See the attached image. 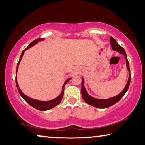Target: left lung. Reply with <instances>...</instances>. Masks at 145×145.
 <instances>
[{"label": "left lung", "mask_w": 145, "mask_h": 145, "mask_svg": "<svg viewBox=\"0 0 145 145\" xmlns=\"http://www.w3.org/2000/svg\"><path fill=\"white\" fill-rule=\"evenodd\" d=\"M110 43L111 48L113 51H116L119 53L122 54L124 57H125L126 60V67L127 68V70L129 72V76L128 79V82L127 83L125 88L121 92L118 94L117 95L114 96V97L106 99H97L95 97H93L92 96L90 95L87 92V90L84 86V79L82 78V89H81V92H82V95L85 101V103H87L88 105L93 106V107L97 108H107L110 107V106L115 105L117 102H118L121 98L123 97L125 93L128 90L129 85L131 83V71H130V67H129V63L127 60V56L126 53L125 52V50L121 46L118 44V42L116 41V40L114 39L113 37H110Z\"/></svg>", "instance_id": "left-lung-1"}]
</instances>
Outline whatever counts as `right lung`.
Returning <instances> with one entry per match:
<instances>
[{"label": "right lung", "mask_w": 145, "mask_h": 145, "mask_svg": "<svg viewBox=\"0 0 145 145\" xmlns=\"http://www.w3.org/2000/svg\"><path fill=\"white\" fill-rule=\"evenodd\" d=\"M44 38H38V39L34 40V41H32L30 44L28 46L25 48L24 50H23V52L22 53V55L20 56V60H19V62L17 64V67H16V78H15V80H16V87L18 88V92L20 93V95L22 96V98L24 99L26 101V102L30 105V106H32V107L34 108L35 109H37V110H39V111H47V110H51V109H52L53 108L55 107L56 106H57L58 105H59L61 101H62V98H63V92H64V86L67 84V82L69 81L71 78H68L65 80V82L63 83V85L62 86V92H61L60 94L57 97H56L55 99H53L52 100H50V101H39V100H37V99H32V98H30L29 97H28L26 95H25L24 93L22 92V90H20V88L19 87V85L18 84V82H17V71H18V66L20 64V61H21L22 58L23 57V55L24 54V52L26 51L27 50L29 49L30 48L32 47L33 46H34L35 44H37L38 42H40V41H42V40H44Z\"/></svg>", "instance_id": "obj_1"}]
</instances>
